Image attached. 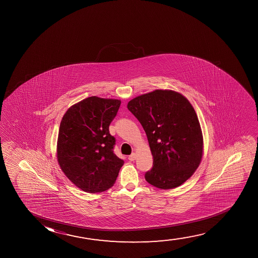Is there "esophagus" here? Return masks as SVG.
<instances>
[{
  "label": "esophagus",
  "instance_id": "34e87169",
  "mask_svg": "<svg viewBox=\"0 0 258 258\" xmlns=\"http://www.w3.org/2000/svg\"><path fill=\"white\" fill-rule=\"evenodd\" d=\"M136 159H137V154H136V153H132L131 155L128 156V159H130L131 161H134Z\"/></svg>",
  "mask_w": 258,
  "mask_h": 258
}]
</instances>
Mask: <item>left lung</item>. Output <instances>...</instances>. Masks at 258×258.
Listing matches in <instances>:
<instances>
[{
    "instance_id": "1",
    "label": "left lung",
    "mask_w": 258,
    "mask_h": 258,
    "mask_svg": "<svg viewBox=\"0 0 258 258\" xmlns=\"http://www.w3.org/2000/svg\"><path fill=\"white\" fill-rule=\"evenodd\" d=\"M145 130L153 157L145 180L161 189L179 187L201 163L204 139L194 107L182 94L155 90L127 103Z\"/></svg>"
}]
</instances>
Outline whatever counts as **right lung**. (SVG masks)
I'll list each match as a JSON object with an SVG mask.
<instances>
[{
    "mask_svg": "<svg viewBox=\"0 0 258 258\" xmlns=\"http://www.w3.org/2000/svg\"><path fill=\"white\" fill-rule=\"evenodd\" d=\"M120 106L119 99L92 96L71 106L61 119L57 160L68 179L85 192L107 190L123 166L109 133Z\"/></svg>",
    "mask_w": 258,
    "mask_h": 258,
    "instance_id": "add662e5",
    "label": "right lung"
}]
</instances>
